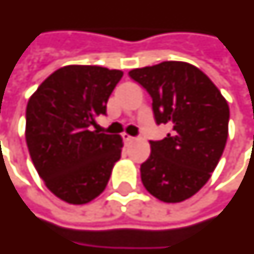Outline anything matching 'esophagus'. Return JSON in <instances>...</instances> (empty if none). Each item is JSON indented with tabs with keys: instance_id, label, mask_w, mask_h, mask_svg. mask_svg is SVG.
<instances>
[{
	"instance_id": "34e87169",
	"label": "esophagus",
	"mask_w": 254,
	"mask_h": 254,
	"mask_svg": "<svg viewBox=\"0 0 254 254\" xmlns=\"http://www.w3.org/2000/svg\"><path fill=\"white\" fill-rule=\"evenodd\" d=\"M123 139H125V142L129 143V142H132V140H134V136H131V135L128 134H123Z\"/></svg>"
}]
</instances>
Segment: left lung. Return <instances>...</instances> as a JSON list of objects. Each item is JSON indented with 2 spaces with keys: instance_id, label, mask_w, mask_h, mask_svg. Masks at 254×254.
Listing matches in <instances>:
<instances>
[{
  "instance_id": "8db88e82",
  "label": "left lung",
  "mask_w": 254,
  "mask_h": 254,
  "mask_svg": "<svg viewBox=\"0 0 254 254\" xmlns=\"http://www.w3.org/2000/svg\"><path fill=\"white\" fill-rule=\"evenodd\" d=\"M128 75L151 96L155 123L172 127L162 140H150V157L140 165L142 183L161 201L186 200L221 160L229 132L227 101L201 70L186 62L168 61Z\"/></svg>"
}]
</instances>
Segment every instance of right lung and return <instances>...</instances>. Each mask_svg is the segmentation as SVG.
<instances>
[{"label": "right lung", "instance_id": "1", "mask_svg": "<svg viewBox=\"0 0 254 254\" xmlns=\"http://www.w3.org/2000/svg\"><path fill=\"white\" fill-rule=\"evenodd\" d=\"M123 77L120 70L70 64L44 79L25 112V139L35 169L54 195L85 204L105 190L123 142L92 131Z\"/></svg>", "mask_w": 254, "mask_h": 254}]
</instances>
